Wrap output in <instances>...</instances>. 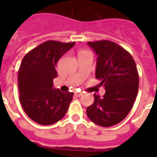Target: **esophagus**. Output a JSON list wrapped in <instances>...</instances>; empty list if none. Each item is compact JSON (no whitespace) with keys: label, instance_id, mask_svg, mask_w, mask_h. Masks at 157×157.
Returning <instances> with one entry per match:
<instances>
[{"label":"esophagus","instance_id":"obj_1","mask_svg":"<svg viewBox=\"0 0 157 157\" xmlns=\"http://www.w3.org/2000/svg\"><path fill=\"white\" fill-rule=\"evenodd\" d=\"M83 94L82 92H75V95L76 96V97H81L82 95Z\"/></svg>","mask_w":157,"mask_h":157}]
</instances>
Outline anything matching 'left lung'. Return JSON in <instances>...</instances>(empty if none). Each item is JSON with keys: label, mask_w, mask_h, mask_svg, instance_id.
<instances>
[{"label": "left lung", "mask_w": 157, "mask_h": 157, "mask_svg": "<svg viewBox=\"0 0 157 157\" xmlns=\"http://www.w3.org/2000/svg\"><path fill=\"white\" fill-rule=\"evenodd\" d=\"M98 55L96 78L103 85V98L94 94V103L86 109L89 119L101 127L120 123L132 109L138 91L139 76L130 52L108 40L89 41Z\"/></svg>", "instance_id": "1"}]
</instances>
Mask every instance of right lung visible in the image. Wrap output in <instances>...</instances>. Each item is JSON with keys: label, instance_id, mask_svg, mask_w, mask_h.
I'll return each mask as SVG.
<instances>
[{"label": "right lung", "instance_id": "add662e5", "mask_svg": "<svg viewBox=\"0 0 157 157\" xmlns=\"http://www.w3.org/2000/svg\"><path fill=\"white\" fill-rule=\"evenodd\" d=\"M75 42L47 41L23 57L19 69V101L26 114L41 125H51L66 114L74 94L53 88L58 59Z\"/></svg>", "mask_w": 157, "mask_h": 157}]
</instances>
